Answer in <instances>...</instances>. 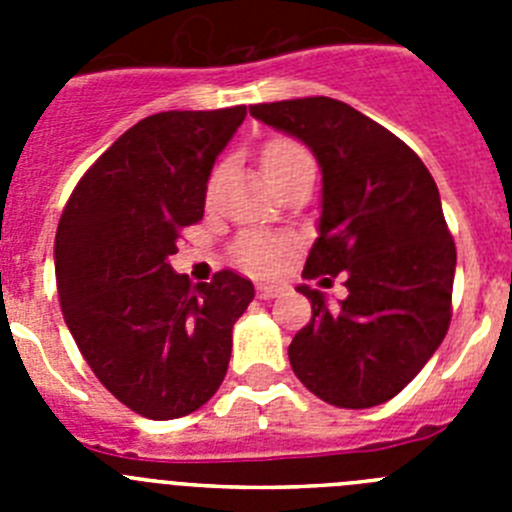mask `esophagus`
Returning <instances> with one entry per match:
<instances>
[{
	"mask_svg": "<svg viewBox=\"0 0 512 512\" xmlns=\"http://www.w3.org/2000/svg\"><path fill=\"white\" fill-rule=\"evenodd\" d=\"M256 292H259L261 300H274V297H279L284 292V284L264 282V284H259V287H256Z\"/></svg>",
	"mask_w": 512,
	"mask_h": 512,
	"instance_id": "34e87169",
	"label": "esophagus"
}]
</instances>
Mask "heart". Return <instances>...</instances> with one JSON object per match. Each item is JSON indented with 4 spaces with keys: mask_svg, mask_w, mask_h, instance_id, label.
<instances>
[{
    "mask_svg": "<svg viewBox=\"0 0 512 512\" xmlns=\"http://www.w3.org/2000/svg\"><path fill=\"white\" fill-rule=\"evenodd\" d=\"M310 161L305 148L295 140L279 138L271 140L269 146L264 148V156H261V164H264V174L269 179H277V176L287 174L289 169ZM289 238L284 235H264V233H251L241 241V261L256 274H269V271L277 269L282 264L284 253L289 251Z\"/></svg>",
    "mask_w": 512,
    "mask_h": 512,
    "instance_id": "heart-1",
    "label": "heart"
}]
</instances>
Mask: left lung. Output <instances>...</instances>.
Wrapping results in <instances>:
<instances>
[{
    "label": "left lung",
    "instance_id": "8db88e82",
    "mask_svg": "<svg viewBox=\"0 0 512 512\" xmlns=\"http://www.w3.org/2000/svg\"><path fill=\"white\" fill-rule=\"evenodd\" d=\"M248 110L305 143L323 174L318 238L302 277L346 274L338 305L297 287L312 318L289 343V364L328 405H382L413 382L449 330L456 246L436 182L397 135L346 102L302 97Z\"/></svg>",
    "mask_w": 512,
    "mask_h": 512
}]
</instances>
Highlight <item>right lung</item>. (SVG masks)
Listing matches in <instances>:
<instances>
[{
	"label": "right lung",
	"instance_id": "right-lung-1",
	"mask_svg": "<svg viewBox=\"0 0 512 512\" xmlns=\"http://www.w3.org/2000/svg\"><path fill=\"white\" fill-rule=\"evenodd\" d=\"M243 117L238 104L140 120L76 184L58 223L63 320L99 382L143 418H182L215 395L253 300L235 271L192 287L169 264Z\"/></svg>",
	"mask_w": 512,
	"mask_h": 512
}]
</instances>
